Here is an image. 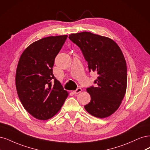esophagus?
Segmentation results:
<instances>
[{
    "label": "esophagus",
    "mask_w": 150,
    "mask_h": 150,
    "mask_svg": "<svg viewBox=\"0 0 150 150\" xmlns=\"http://www.w3.org/2000/svg\"><path fill=\"white\" fill-rule=\"evenodd\" d=\"M81 88H78L76 90L73 91V93H74L75 95H76V94L79 93L80 92H81Z\"/></svg>",
    "instance_id": "1"
}]
</instances>
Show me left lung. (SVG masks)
<instances>
[{"instance_id":"left-lung-1","label":"left lung","mask_w":150,"mask_h":150,"mask_svg":"<svg viewBox=\"0 0 150 150\" xmlns=\"http://www.w3.org/2000/svg\"><path fill=\"white\" fill-rule=\"evenodd\" d=\"M69 38L81 49L88 62L89 71L97 72L96 87L86 91L90 102L85 106L88 113L100 118L110 117L118 110L127 86V64L120 48L111 38L83 32Z\"/></svg>"}]
</instances>
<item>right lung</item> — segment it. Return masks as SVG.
<instances>
[{
	"label": "right lung",
	"mask_w": 150,
	"mask_h": 150,
	"mask_svg": "<svg viewBox=\"0 0 150 150\" xmlns=\"http://www.w3.org/2000/svg\"><path fill=\"white\" fill-rule=\"evenodd\" d=\"M67 37L51 36L34 42L19 59L16 75L18 98L27 112L38 120L54 117L69 95L52 70Z\"/></svg>",
	"instance_id": "add662e5"
}]
</instances>
